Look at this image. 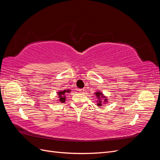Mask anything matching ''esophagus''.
Listing matches in <instances>:
<instances>
[{"mask_svg":"<svg viewBox=\"0 0 160 160\" xmlns=\"http://www.w3.org/2000/svg\"><path fill=\"white\" fill-rule=\"evenodd\" d=\"M79 91L80 92V93H83V92L85 91V89H83V88L79 89Z\"/></svg>","mask_w":160,"mask_h":160,"instance_id":"1","label":"esophagus"}]
</instances>
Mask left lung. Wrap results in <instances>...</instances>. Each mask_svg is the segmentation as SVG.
<instances>
[{"label":"left lung","instance_id":"1","mask_svg":"<svg viewBox=\"0 0 160 160\" xmlns=\"http://www.w3.org/2000/svg\"><path fill=\"white\" fill-rule=\"evenodd\" d=\"M95 95H96V98H98V100H97V105L99 107H101V105H102V103L103 102L104 103H108V99L106 98L105 96L103 95V94L101 93L100 91H98L97 92L95 93Z\"/></svg>","mask_w":160,"mask_h":160}]
</instances>
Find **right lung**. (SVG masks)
<instances>
[{
  "label": "right lung",
  "mask_w": 160,
  "mask_h": 160,
  "mask_svg": "<svg viewBox=\"0 0 160 160\" xmlns=\"http://www.w3.org/2000/svg\"><path fill=\"white\" fill-rule=\"evenodd\" d=\"M71 90L69 89H65V90H62L59 92H57V95L58 98H59V101H60L61 103H64L66 99V96L65 94L67 93H69Z\"/></svg>",
  "instance_id": "right-lung-1"
}]
</instances>
